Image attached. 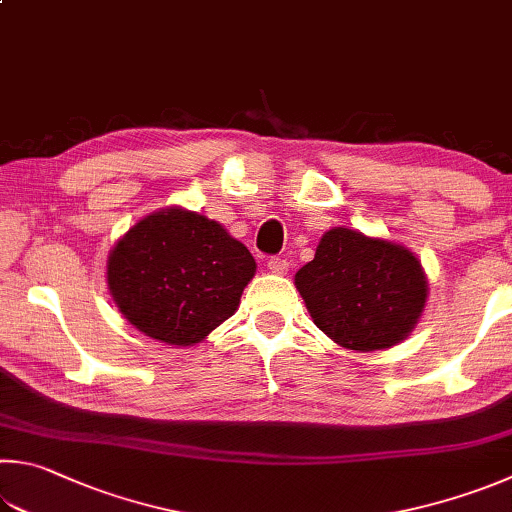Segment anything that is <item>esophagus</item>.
Returning a JSON list of instances; mask_svg holds the SVG:
<instances>
[{
  "label": "esophagus",
  "instance_id": "34e87169",
  "mask_svg": "<svg viewBox=\"0 0 512 512\" xmlns=\"http://www.w3.org/2000/svg\"><path fill=\"white\" fill-rule=\"evenodd\" d=\"M266 266L271 268V273H277V275H286L288 268H291V264H288L284 257H271Z\"/></svg>",
  "mask_w": 512,
  "mask_h": 512
}]
</instances>
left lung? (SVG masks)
<instances>
[{
  "label": "left lung",
  "instance_id": "left-lung-1",
  "mask_svg": "<svg viewBox=\"0 0 512 512\" xmlns=\"http://www.w3.org/2000/svg\"><path fill=\"white\" fill-rule=\"evenodd\" d=\"M295 286L315 327L356 351L401 342L427 297L421 262L410 250L349 228L322 237L313 262L297 271Z\"/></svg>",
  "mask_w": 512,
  "mask_h": 512
}]
</instances>
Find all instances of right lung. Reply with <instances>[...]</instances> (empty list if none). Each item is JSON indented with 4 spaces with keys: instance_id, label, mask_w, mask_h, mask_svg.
Listing matches in <instances>:
<instances>
[{
    "instance_id": "add662e5",
    "label": "right lung",
    "mask_w": 512,
    "mask_h": 512,
    "mask_svg": "<svg viewBox=\"0 0 512 512\" xmlns=\"http://www.w3.org/2000/svg\"><path fill=\"white\" fill-rule=\"evenodd\" d=\"M255 259L224 226L170 208L145 217L111 250L109 291L138 331L188 347L237 311Z\"/></svg>"
}]
</instances>
